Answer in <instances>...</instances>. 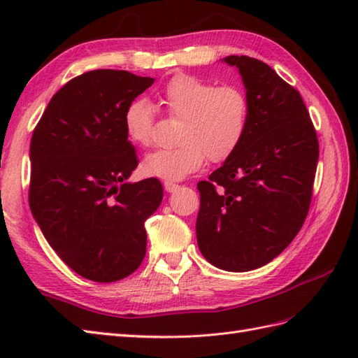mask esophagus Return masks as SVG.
<instances>
[{
	"label": "esophagus",
	"mask_w": 358,
	"mask_h": 358,
	"mask_svg": "<svg viewBox=\"0 0 358 358\" xmlns=\"http://www.w3.org/2000/svg\"><path fill=\"white\" fill-rule=\"evenodd\" d=\"M178 187H180V186H178L177 183H173V181H167V180L164 181V189H166L167 192H175Z\"/></svg>",
	"instance_id": "1"
}]
</instances>
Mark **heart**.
I'll use <instances>...</instances> for the list:
<instances>
[{
	"label": "heart",
	"mask_w": 358,
	"mask_h": 358,
	"mask_svg": "<svg viewBox=\"0 0 358 358\" xmlns=\"http://www.w3.org/2000/svg\"><path fill=\"white\" fill-rule=\"evenodd\" d=\"M169 115L180 118L175 132L178 143L150 152L141 169L167 181L183 180L206 162L222 163L238 149L249 127L250 104L238 86H215L194 75H175L158 92ZM127 138L140 148L154 141L155 110L146 100H135L124 110Z\"/></svg>",
	"instance_id": "heart-1"
}]
</instances>
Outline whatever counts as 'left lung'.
Listing matches in <instances>:
<instances>
[{
  "instance_id": "1",
  "label": "left lung",
  "mask_w": 358,
  "mask_h": 358,
  "mask_svg": "<svg viewBox=\"0 0 358 358\" xmlns=\"http://www.w3.org/2000/svg\"><path fill=\"white\" fill-rule=\"evenodd\" d=\"M250 104L238 149L200 181L196 241L206 260L231 272L272 262L308 215L318 162L317 132L296 89L260 59L226 57Z\"/></svg>"
}]
</instances>
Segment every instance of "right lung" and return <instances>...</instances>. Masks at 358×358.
I'll list each match as a JSON object with an SVG mask.
<instances>
[{
  "label": "right lung",
  "mask_w": 358,
  "mask_h": 358,
  "mask_svg": "<svg viewBox=\"0 0 358 358\" xmlns=\"http://www.w3.org/2000/svg\"><path fill=\"white\" fill-rule=\"evenodd\" d=\"M154 85L127 71H90L52 96L30 141L29 204L58 257L81 277L110 283L146 255L144 222L163 200L157 178L127 183L138 166L124 110Z\"/></svg>",
  "instance_id": "right-lung-1"
}]
</instances>
